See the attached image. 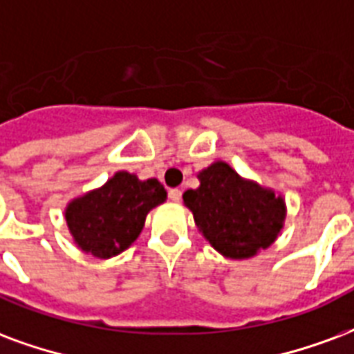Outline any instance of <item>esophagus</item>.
<instances>
[{
  "mask_svg": "<svg viewBox=\"0 0 354 354\" xmlns=\"http://www.w3.org/2000/svg\"><path fill=\"white\" fill-rule=\"evenodd\" d=\"M169 198L172 203H180L182 201V191L180 189H170L169 191Z\"/></svg>",
  "mask_w": 354,
  "mask_h": 354,
  "instance_id": "34e87169",
  "label": "esophagus"
}]
</instances>
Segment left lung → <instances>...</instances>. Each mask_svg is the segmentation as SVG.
<instances>
[{
  "label": "left lung",
  "mask_w": 354,
  "mask_h": 354,
  "mask_svg": "<svg viewBox=\"0 0 354 354\" xmlns=\"http://www.w3.org/2000/svg\"><path fill=\"white\" fill-rule=\"evenodd\" d=\"M197 178L201 185L185 191L184 204L217 253L243 261L276 242L287 217L281 193L240 176L225 161H214Z\"/></svg>",
  "instance_id": "left-lung-1"
}]
</instances>
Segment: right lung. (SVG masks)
<instances>
[{"mask_svg": "<svg viewBox=\"0 0 354 354\" xmlns=\"http://www.w3.org/2000/svg\"><path fill=\"white\" fill-rule=\"evenodd\" d=\"M165 201L167 191L157 178L138 180L137 174L118 170L101 187L71 198L65 223L84 253L111 259L133 245L146 216Z\"/></svg>", "mask_w": 354, "mask_h": 354, "instance_id": "add662e5", "label": "right lung"}]
</instances>
